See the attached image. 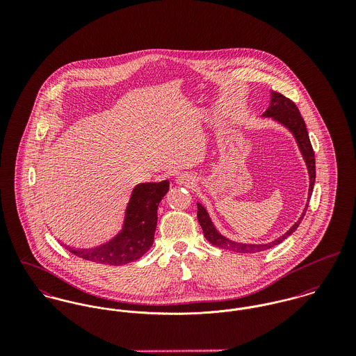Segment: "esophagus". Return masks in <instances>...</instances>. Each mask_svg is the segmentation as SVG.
Returning a JSON list of instances; mask_svg holds the SVG:
<instances>
[{"label": "esophagus", "mask_w": 356, "mask_h": 356, "mask_svg": "<svg viewBox=\"0 0 356 356\" xmlns=\"http://www.w3.org/2000/svg\"><path fill=\"white\" fill-rule=\"evenodd\" d=\"M177 182H178V184H185L186 186H192L195 181H193V178H191V177L179 175V177H177Z\"/></svg>", "instance_id": "obj_1"}]
</instances>
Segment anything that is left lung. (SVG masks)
<instances>
[{
	"label": "left lung",
	"instance_id": "obj_1",
	"mask_svg": "<svg viewBox=\"0 0 356 356\" xmlns=\"http://www.w3.org/2000/svg\"><path fill=\"white\" fill-rule=\"evenodd\" d=\"M264 116H270L275 120H278L280 123H282L285 127H288L296 141L298 145L300 148V151L303 153L305 157V164L309 172V191H308V202L311 199V193L314 189V184H315V154H314V149L312 145L309 143V137H308V131L305 127V119L302 118L299 108L296 106V104L289 100L288 97H285L284 95L278 93V92H271V102L270 106L267 108V111L263 113ZM308 208V203L305 205V211L300 216V219L280 238H277L275 241H271L268 244H240V243H234L227 240L226 237H223L222 234H219L216 232V229L213 227L207 211L204 209L202 204H197V219L199 223L203 229L204 236L205 238L215 247L222 248V250H230L233 252H240V254H254V252H260V251H266L268 248H273L274 245L282 243L286 237H289L300 225V222L305 218V211Z\"/></svg>",
	"mask_w": 356,
	"mask_h": 356
}]
</instances>
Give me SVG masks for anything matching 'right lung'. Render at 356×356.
<instances>
[{"label":"right lung","mask_w":356,"mask_h":356,"mask_svg":"<svg viewBox=\"0 0 356 356\" xmlns=\"http://www.w3.org/2000/svg\"><path fill=\"white\" fill-rule=\"evenodd\" d=\"M168 181L138 185L133 191L127 205L123 230L113 240L93 250L65 248L85 260L108 266H122L140 259L152 247L157 207L168 192Z\"/></svg>","instance_id":"add662e5"}]
</instances>
